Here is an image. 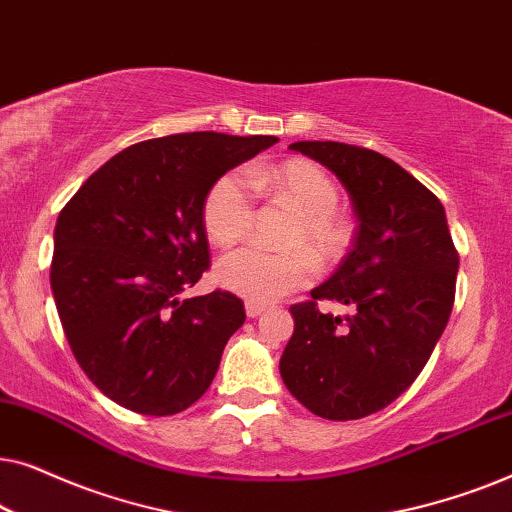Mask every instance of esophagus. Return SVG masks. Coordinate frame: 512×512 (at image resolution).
<instances>
[{"label": "esophagus", "mask_w": 512, "mask_h": 512, "mask_svg": "<svg viewBox=\"0 0 512 512\" xmlns=\"http://www.w3.org/2000/svg\"><path fill=\"white\" fill-rule=\"evenodd\" d=\"M244 310H247V317L249 319H256V317H261V314L265 312V305H261V303H247V305H244Z\"/></svg>", "instance_id": "obj_1"}]
</instances>
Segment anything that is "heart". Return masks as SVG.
Listing matches in <instances>:
<instances>
[{
	"mask_svg": "<svg viewBox=\"0 0 512 512\" xmlns=\"http://www.w3.org/2000/svg\"><path fill=\"white\" fill-rule=\"evenodd\" d=\"M247 176L258 191H268L300 214L293 226L291 244H305L321 263L333 261L345 251L349 228L340 219L338 188L317 163L305 158L286 160L282 165H254ZM254 219V198L242 172H228L207 193L202 223L209 240L230 247L247 235ZM312 258L293 249L286 254H268L256 247L235 249L219 258L216 279L223 289L251 300L270 303L300 289L312 277Z\"/></svg>",
	"mask_w": 512,
	"mask_h": 512,
	"instance_id": "obj_1",
	"label": "heart"
}]
</instances>
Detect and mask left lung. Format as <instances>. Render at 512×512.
Wrapping results in <instances>:
<instances>
[{
  "instance_id": "obj_1",
  "label": "left lung",
  "mask_w": 512,
  "mask_h": 512,
  "mask_svg": "<svg viewBox=\"0 0 512 512\" xmlns=\"http://www.w3.org/2000/svg\"><path fill=\"white\" fill-rule=\"evenodd\" d=\"M291 151L331 170L352 200L356 233L338 270L291 307L279 359L286 389L324 419H361L396 401L429 361L454 305L459 254L429 188L382 153L340 142ZM317 299L353 310L333 318Z\"/></svg>"
}]
</instances>
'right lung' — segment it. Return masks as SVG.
<instances>
[{"label": "right lung", "mask_w": 512, "mask_h": 512, "mask_svg": "<svg viewBox=\"0 0 512 512\" xmlns=\"http://www.w3.org/2000/svg\"><path fill=\"white\" fill-rule=\"evenodd\" d=\"M277 137L186 132L132 144L90 174L58 216L51 289L88 380L139 415L205 394L244 324L228 291L181 298L209 268L202 209L223 174Z\"/></svg>", "instance_id": "right-lung-1"}]
</instances>
